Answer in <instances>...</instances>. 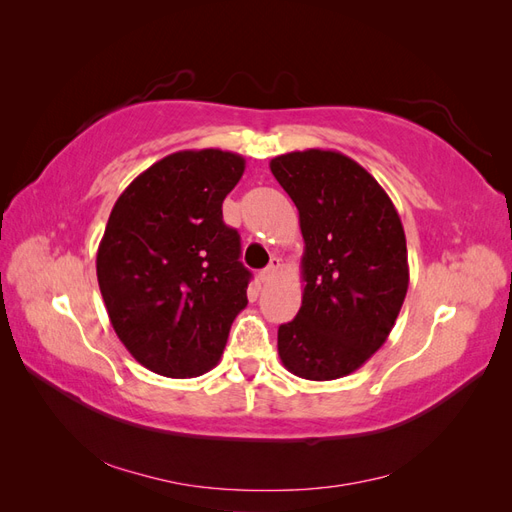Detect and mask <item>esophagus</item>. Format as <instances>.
<instances>
[{
    "label": "esophagus",
    "instance_id": "obj_1",
    "mask_svg": "<svg viewBox=\"0 0 512 512\" xmlns=\"http://www.w3.org/2000/svg\"><path fill=\"white\" fill-rule=\"evenodd\" d=\"M280 269H282V260L280 258H271V262H269V267L260 273V280L262 282H271L273 277L280 273Z\"/></svg>",
    "mask_w": 512,
    "mask_h": 512
}]
</instances>
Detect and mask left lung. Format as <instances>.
I'll return each mask as SVG.
<instances>
[{"label":"left lung","instance_id":"8db88e82","mask_svg":"<svg viewBox=\"0 0 512 512\" xmlns=\"http://www.w3.org/2000/svg\"><path fill=\"white\" fill-rule=\"evenodd\" d=\"M269 166L305 241L301 309L277 331V352L299 378H344L386 342L404 305V226L382 185L344 153L292 151Z\"/></svg>","mask_w":512,"mask_h":512}]
</instances>
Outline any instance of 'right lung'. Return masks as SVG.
<instances>
[{"label":"right lung","instance_id":"add662e5","mask_svg":"<svg viewBox=\"0 0 512 512\" xmlns=\"http://www.w3.org/2000/svg\"><path fill=\"white\" fill-rule=\"evenodd\" d=\"M245 160L188 149L138 175L111 211L96 271L121 344L153 374L196 378L218 365L252 273L222 220Z\"/></svg>","mask_w":512,"mask_h":512}]
</instances>
